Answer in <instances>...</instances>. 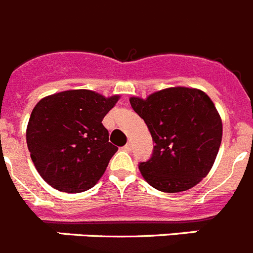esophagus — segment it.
Wrapping results in <instances>:
<instances>
[{
  "instance_id": "esophagus-1",
  "label": "esophagus",
  "mask_w": 253,
  "mask_h": 253,
  "mask_svg": "<svg viewBox=\"0 0 253 253\" xmlns=\"http://www.w3.org/2000/svg\"><path fill=\"white\" fill-rule=\"evenodd\" d=\"M125 150H126V151H130L131 150V142L130 141H129L128 142V143H126V144H125Z\"/></svg>"
}]
</instances>
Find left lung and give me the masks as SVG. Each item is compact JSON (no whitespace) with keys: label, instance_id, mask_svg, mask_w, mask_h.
<instances>
[{"label":"left lung","instance_id":"1","mask_svg":"<svg viewBox=\"0 0 253 253\" xmlns=\"http://www.w3.org/2000/svg\"><path fill=\"white\" fill-rule=\"evenodd\" d=\"M130 105L152 135V156L138 168L153 188L191 189L209 174L219 152L223 123L210 97L196 88L172 87Z\"/></svg>","mask_w":253,"mask_h":253}]
</instances>
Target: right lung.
<instances>
[{"label": "right lung", "mask_w": 253, "mask_h": 253, "mask_svg": "<svg viewBox=\"0 0 253 253\" xmlns=\"http://www.w3.org/2000/svg\"><path fill=\"white\" fill-rule=\"evenodd\" d=\"M119 96L64 90L34 106L27 144L37 171L57 191L79 193L100 180L118 147L109 142L105 115Z\"/></svg>", "instance_id": "1"}]
</instances>
